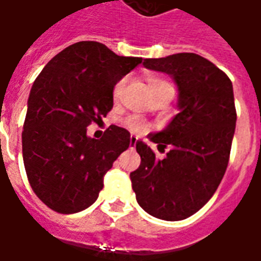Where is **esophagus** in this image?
<instances>
[{"label":"esophagus","mask_w":261,"mask_h":261,"mask_svg":"<svg viewBox=\"0 0 261 261\" xmlns=\"http://www.w3.org/2000/svg\"><path fill=\"white\" fill-rule=\"evenodd\" d=\"M137 140H138V138H137L136 136H131L130 137V147H134V145H136Z\"/></svg>","instance_id":"obj_1"}]
</instances>
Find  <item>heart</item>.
Masks as SVG:
<instances>
[{
    "label": "heart",
    "instance_id": "1",
    "mask_svg": "<svg viewBox=\"0 0 261 261\" xmlns=\"http://www.w3.org/2000/svg\"><path fill=\"white\" fill-rule=\"evenodd\" d=\"M145 80H147L149 92L161 91V89H173L168 81H165L164 78L156 76V75L148 74L147 76H145ZM124 84H125V80H120L119 82L116 84V86H114V91H113L114 99H117V97L121 95L123 88H124ZM123 124H124L128 130L133 131V133H142V131L147 130V125H145V123H144L138 116H128L127 119H124Z\"/></svg>",
    "mask_w": 261,
    "mask_h": 261
}]
</instances>
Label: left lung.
<instances>
[{
	"mask_svg": "<svg viewBox=\"0 0 261 261\" xmlns=\"http://www.w3.org/2000/svg\"><path fill=\"white\" fill-rule=\"evenodd\" d=\"M144 67L170 75L179 88V113L166 128L148 138L159 151L156 159L145 142L137 141L140 168L130 173L137 201L155 218H189L213 197L229 162L236 109L228 75L194 53L145 59Z\"/></svg>",
	"mask_w": 261,
	"mask_h": 261,
	"instance_id": "obj_1",
	"label": "left lung"
}]
</instances>
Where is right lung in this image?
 <instances>
[{"label":"right lung","mask_w":261,"mask_h":261,"mask_svg":"<svg viewBox=\"0 0 261 261\" xmlns=\"http://www.w3.org/2000/svg\"><path fill=\"white\" fill-rule=\"evenodd\" d=\"M97 42L71 44L48 61L32 86L22 131L28 180L48 208L74 214L96 201L106 175L130 147V133L110 125L100 140L86 136L113 108V89L141 64Z\"/></svg>","instance_id":"right-lung-1"}]
</instances>
